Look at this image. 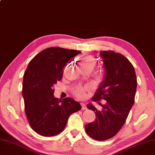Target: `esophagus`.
Listing matches in <instances>:
<instances>
[{
	"instance_id": "1",
	"label": "esophagus",
	"mask_w": 155,
	"mask_h": 155,
	"mask_svg": "<svg viewBox=\"0 0 155 155\" xmlns=\"http://www.w3.org/2000/svg\"><path fill=\"white\" fill-rule=\"evenodd\" d=\"M81 106H82V109H83V110H86L87 109L86 105H85V104H83V103H81Z\"/></svg>"
}]
</instances>
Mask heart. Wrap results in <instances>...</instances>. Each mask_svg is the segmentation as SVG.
I'll list each match as a JSON object with an SVG mask.
<instances>
[{
  "label": "heart",
  "mask_w": 155,
  "mask_h": 155,
  "mask_svg": "<svg viewBox=\"0 0 155 155\" xmlns=\"http://www.w3.org/2000/svg\"><path fill=\"white\" fill-rule=\"evenodd\" d=\"M79 63L81 69H90L92 70L95 65V60L93 56H87L81 58ZM74 94L78 98H83L85 96V90L83 88H78L75 91Z\"/></svg>",
  "instance_id": "heart-1"
}]
</instances>
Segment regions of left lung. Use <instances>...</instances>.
Here are the masks:
<instances>
[{
    "label": "left lung",
    "mask_w": 155,
    "mask_h": 155,
    "mask_svg": "<svg viewBox=\"0 0 155 155\" xmlns=\"http://www.w3.org/2000/svg\"><path fill=\"white\" fill-rule=\"evenodd\" d=\"M105 75L92 98L93 101H106L98 110L91 103L88 109L95 112L94 121L85 125L91 138L104 141L114 137L124 126L132 105L137 90V77L132 63L121 54L113 51H100Z\"/></svg>",
    "instance_id": "1"
}]
</instances>
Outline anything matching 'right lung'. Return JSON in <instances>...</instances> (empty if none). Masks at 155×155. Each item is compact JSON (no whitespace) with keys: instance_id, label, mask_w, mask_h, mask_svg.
<instances>
[{"instance_id":"right-lung-1","label":"right lung","mask_w":155,"mask_h":155,"mask_svg":"<svg viewBox=\"0 0 155 155\" xmlns=\"http://www.w3.org/2000/svg\"><path fill=\"white\" fill-rule=\"evenodd\" d=\"M80 51L50 48L29 63L24 74L22 94L29 124L44 137L54 136L65 129L69 117L81 109L72 98L62 101L54 96V85L61 80L63 68ZM71 62V61H70Z\"/></svg>"}]
</instances>
